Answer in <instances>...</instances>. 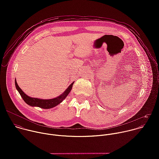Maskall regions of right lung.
Wrapping results in <instances>:
<instances>
[{
	"instance_id": "1",
	"label": "right lung",
	"mask_w": 159,
	"mask_h": 159,
	"mask_svg": "<svg viewBox=\"0 0 159 159\" xmlns=\"http://www.w3.org/2000/svg\"><path fill=\"white\" fill-rule=\"evenodd\" d=\"M74 83V82H73L68 87L62 94L58 96L57 97L51 99H42L29 96L19 87L16 81L15 82V85L17 91L19 92L22 99L29 105L32 106H38L41 108H52L60 104L63 99H65L67 95L70 92Z\"/></svg>"
}]
</instances>
